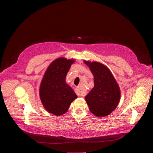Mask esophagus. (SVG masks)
<instances>
[{"mask_svg":"<svg viewBox=\"0 0 153 153\" xmlns=\"http://www.w3.org/2000/svg\"><path fill=\"white\" fill-rule=\"evenodd\" d=\"M75 91L76 93V94L79 96H84L85 94L83 92V90H82V88H81V86H79L77 87H76V88L75 90Z\"/></svg>","mask_w":153,"mask_h":153,"instance_id":"obj_1","label":"esophagus"}]
</instances>
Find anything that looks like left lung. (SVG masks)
I'll use <instances>...</instances> for the list:
<instances>
[{"label": "left lung", "instance_id": "obj_1", "mask_svg": "<svg viewBox=\"0 0 153 153\" xmlns=\"http://www.w3.org/2000/svg\"><path fill=\"white\" fill-rule=\"evenodd\" d=\"M83 62L94 76V87L85 97L90 111L99 117L110 115L120 99L119 86L111 71L104 64L85 60Z\"/></svg>", "mask_w": 153, "mask_h": 153}]
</instances>
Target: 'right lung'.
<instances>
[{
	"label": "right lung",
	"instance_id": "add662e5",
	"mask_svg": "<svg viewBox=\"0 0 153 153\" xmlns=\"http://www.w3.org/2000/svg\"><path fill=\"white\" fill-rule=\"evenodd\" d=\"M73 59L62 57L53 60L43 76L39 87L40 101L45 110L57 116L67 113L71 103L77 97L65 81Z\"/></svg>",
	"mask_w": 153,
	"mask_h": 153
}]
</instances>
